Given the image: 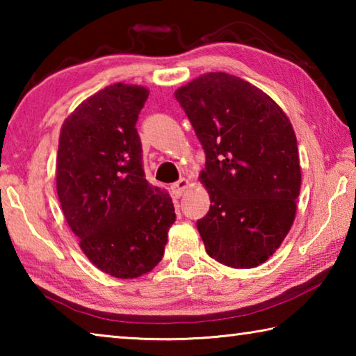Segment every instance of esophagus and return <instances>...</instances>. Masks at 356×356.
Returning <instances> with one entry per match:
<instances>
[{"mask_svg": "<svg viewBox=\"0 0 356 356\" xmlns=\"http://www.w3.org/2000/svg\"><path fill=\"white\" fill-rule=\"evenodd\" d=\"M188 188V179H180L177 182H174L171 185V190H172V195L176 197H180L184 195V191Z\"/></svg>", "mask_w": 356, "mask_h": 356, "instance_id": "esophagus-1", "label": "esophagus"}]
</instances>
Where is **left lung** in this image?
<instances>
[{"mask_svg": "<svg viewBox=\"0 0 356 356\" xmlns=\"http://www.w3.org/2000/svg\"><path fill=\"white\" fill-rule=\"evenodd\" d=\"M206 152L210 196L196 226L215 261L252 268L273 254L295 220L297 136L273 99L242 78L210 72L176 91Z\"/></svg>", "mask_w": 356, "mask_h": 356, "instance_id": "left-lung-1", "label": "left lung"}]
</instances>
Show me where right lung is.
<instances>
[{
  "label": "right lung",
  "mask_w": 356,
  "mask_h": 356,
  "mask_svg": "<svg viewBox=\"0 0 356 356\" xmlns=\"http://www.w3.org/2000/svg\"><path fill=\"white\" fill-rule=\"evenodd\" d=\"M149 91L116 83L64 120L56 188L80 248L102 272L138 278L161 261L174 221L171 196L147 182L138 114Z\"/></svg>",
  "instance_id": "1"
}]
</instances>
